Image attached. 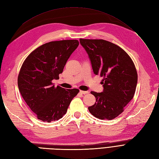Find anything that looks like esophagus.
I'll return each instance as SVG.
<instances>
[{
    "label": "esophagus",
    "instance_id": "1",
    "mask_svg": "<svg viewBox=\"0 0 159 159\" xmlns=\"http://www.w3.org/2000/svg\"><path fill=\"white\" fill-rule=\"evenodd\" d=\"M80 93L81 94L85 95V94H87V93H89V91H80Z\"/></svg>",
    "mask_w": 159,
    "mask_h": 159
}]
</instances>
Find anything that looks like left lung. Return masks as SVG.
Here are the masks:
<instances>
[{
	"label": "left lung",
	"mask_w": 159,
	"mask_h": 159,
	"mask_svg": "<svg viewBox=\"0 0 159 159\" xmlns=\"http://www.w3.org/2000/svg\"><path fill=\"white\" fill-rule=\"evenodd\" d=\"M91 61L95 75L104 79L101 93L91 91L96 98L89 107L90 113L101 120H112L121 114L132 99L138 74L132 60L122 48L103 39H80Z\"/></svg>",
	"instance_id": "obj_1"
}]
</instances>
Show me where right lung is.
<instances>
[{"mask_svg": "<svg viewBox=\"0 0 159 159\" xmlns=\"http://www.w3.org/2000/svg\"><path fill=\"white\" fill-rule=\"evenodd\" d=\"M79 45L78 40L51 41L37 48L26 58L18 78L21 97L37 118L51 122L66 113L78 89L54 87L71 54Z\"/></svg>", "mask_w": 159, "mask_h": 159, "instance_id": "right-lung-1", "label": "right lung"}]
</instances>
